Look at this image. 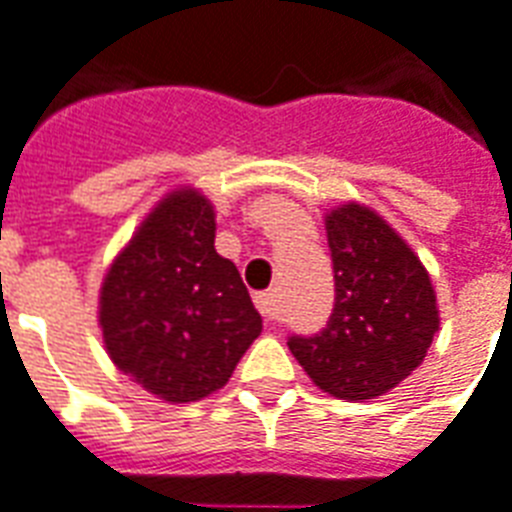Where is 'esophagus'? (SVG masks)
<instances>
[{
  "mask_svg": "<svg viewBox=\"0 0 512 512\" xmlns=\"http://www.w3.org/2000/svg\"><path fill=\"white\" fill-rule=\"evenodd\" d=\"M256 307H259V313L267 318V321H278V299L272 291H261L256 294Z\"/></svg>",
  "mask_w": 512,
  "mask_h": 512,
  "instance_id": "obj_1",
  "label": "esophagus"
}]
</instances>
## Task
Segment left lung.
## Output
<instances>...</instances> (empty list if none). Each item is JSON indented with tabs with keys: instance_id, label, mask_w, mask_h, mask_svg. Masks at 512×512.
I'll list each match as a JSON object with an SVG mask.
<instances>
[{
	"instance_id": "8db88e82",
	"label": "left lung",
	"mask_w": 512,
	"mask_h": 512,
	"mask_svg": "<svg viewBox=\"0 0 512 512\" xmlns=\"http://www.w3.org/2000/svg\"><path fill=\"white\" fill-rule=\"evenodd\" d=\"M334 310L313 337L288 348L315 386L337 399L383 397L424 361L440 310L413 248L375 210L348 202L326 213Z\"/></svg>"
}]
</instances>
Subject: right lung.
I'll use <instances>...</instances> for the list:
<instances>
[{
  "label": "right lung",
  "mask_w": 512,
  "mask_h": 512,
  "mask_svg": "<svg viewBox=\"0 0 512 512\" xmlns=\"http://www.w3.org/2000/svg\"><path fill=\"white\" fill-rule=\"evenodd\" d=\"M99 326L118 370L164 402L226 386L261 334L232 261L215 253V210L197 188L153 207L99 291Z\"/></svg>",
  "instance_id": "1"
}]
</instances>
